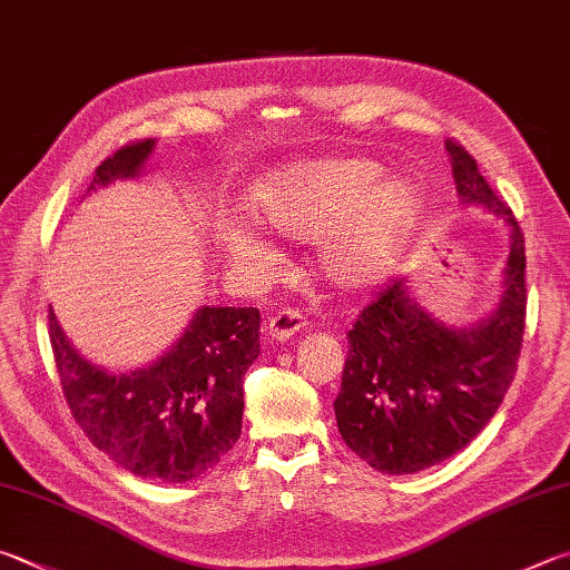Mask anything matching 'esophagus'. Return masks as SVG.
I'll list each match as a JSON object with an SVG mask.
<instances>
[{
  "mask_svg": "<svg viewBox=\"0 0 570 570\" xmlns=\"http://www.w3.org/2000/svg\"><path fill=\"white\" fill-rule=\"evenodd\" d=\"M304 326H306V316L298 312V308H282V312L268 316L266 334L278 338V341H286V338H292L296 331H302Z\"/></svg>",
  "mask_w": 570,
  "mask_h": 570,
  "instance_id": "obj_1",
  "label": "esophagus"
}]
</instances>
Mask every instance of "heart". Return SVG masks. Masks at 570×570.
<instances>
[{
    "instance_id": "heart-1",
    "label": "heart",
    "mask_w": 570,
    "mask_h": 570,
    "mask_svg": "<svg viewBox=\"0 0 570 570\" xmlns=\"http://www.w3.org/2000/svg\"><path fill=\"white\" fill-rule=\"evenodd\" d=\"M368 159H334L284 169L252 191V214L296 242H318V264L338 286H364L386 272L421 209V186L386 179ZM224 254L234 266L266 272L272 244L246 226L226 232Z\"/></svg>"
}]
</instances>
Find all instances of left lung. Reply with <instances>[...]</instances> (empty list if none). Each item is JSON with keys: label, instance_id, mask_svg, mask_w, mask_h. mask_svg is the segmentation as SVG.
<instances>
[{"label": "left lung", "instance_id": "8db88e82", "mask_svg": "<svg viewBox=\"0 0 570 570\" xmlns=\"http://www.w3.org/2000/svg\"><path fill=\"white\" fill-rule=\"evenodd\" d=\"M446 149L461 199L491 206L513 226L505 292L483 324L463 331L421 312L403 278H393L361 308L346 334L334 411L346 446L391 475L423 471L469 446L499 411L523 346V232L463 144L446 139Z\"/></svg>", "mask_w": 570, "mask_h": 570}]
</instances>
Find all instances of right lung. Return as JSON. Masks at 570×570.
Masks as SVG:
<instances>
[{"instance_id":"1","label":"right lung","mask_w":570,"mask_h":570,"mask_svg":"<svg viewBox=\"0 0 570 570\" xmlns=\"http://www.w3.org/2000/svg\"><path fill=\"white\" fill-rule=\"evenodd\" d=\"M151 139L124 144L99 164L95 186L134 177ZM258 308L204 306L149 368L114 376L87 364L49 312V338L71 416L99 451L151 481L184 483L214 469L242 436L244 374L258 351Z\"/></svg>"}]
</instances>
